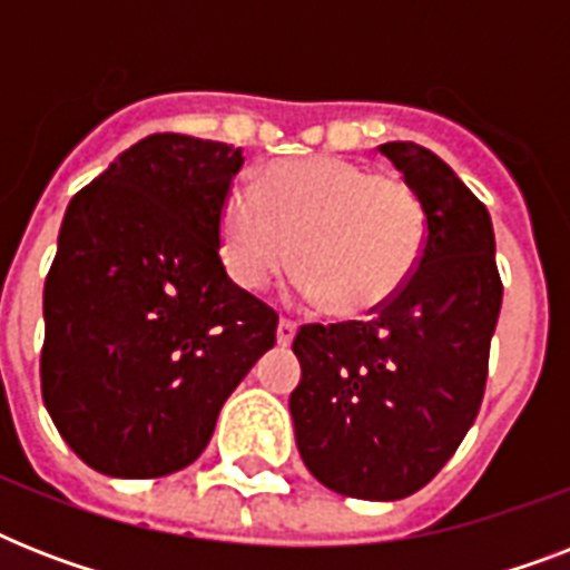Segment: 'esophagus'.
Masks as SVG:
<instances>
[{"mask_svg": "<svg viewBox=\"0 0 570 570\" xmlns=\"http://www.w3.org/2000/svg\"><path fill=\"white\" fill-rule=\"evenodd\" d=\"M293 337H295V322L293 320L277 322V343H281V346H289Z\"/></svg>", "mask_w": 570, "mask_h": 570, "instance_id": "obj_1", "label": "esophagus"}]
</instances>
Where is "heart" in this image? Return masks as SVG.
I'll return each mask as SVG.
<instances>
[{
    "mask_svg": "<svg viewBox=\"0 0 570 570\" xmlns=\"http://www.w3.org/2000/svg\"><path fill=\"white\" fill-rule=\"evenodd\" d=\"M218 245L233 284L259 293L293 263L307 302L361 316L414 275L425 248V213L399 177L343 156L284 159L233 186L218 209Z\"/></svg>",
    "mask_w": 570,
    "mask_h": 570,
    "instance_id": "obj_1",
    "label": "heart"
}]
</instances>
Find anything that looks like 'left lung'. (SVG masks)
I'll list each match as a JSON object with an SVG mask.
<instances>
[{
  "label": "left lung",
  "instance_id": "left-lung-1",
  "mask_svg": "<svg viewBox=\"0 0 570 570\" xmlns=\"http://www.w3.org/2000/svg\"><path fill=\"white\" fill-rule=\"evenodd\" d=\"M379 150L423 204V257L370 320L298 328L289 411L322 485L402 500L438 476L476 420L503 281L491 215L450 165L411 141Z\"/></svg>",
  "mask_w": 570,
  "mask_h": 570
}]
</instances>
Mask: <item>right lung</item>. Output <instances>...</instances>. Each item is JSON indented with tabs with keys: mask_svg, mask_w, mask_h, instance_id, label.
<instances>
[{
	"mask_svg": "<svg viewBox=\"0 0 570 570\" xmlns=\"http://www.w3.org/2000/svg\"><path fill=\"white\" fill-rule=\"evenodd\" d=\"M239 147L156 132L76 191L43 286L40 393L97 473L189 468L275 346L277 313L227 277L218 209Z\"/></svg>",
	"mask_w": 570,
	"mask_h": 570,
	"instance_id": "1",
	"label": "right lung"
}]
</instances>
